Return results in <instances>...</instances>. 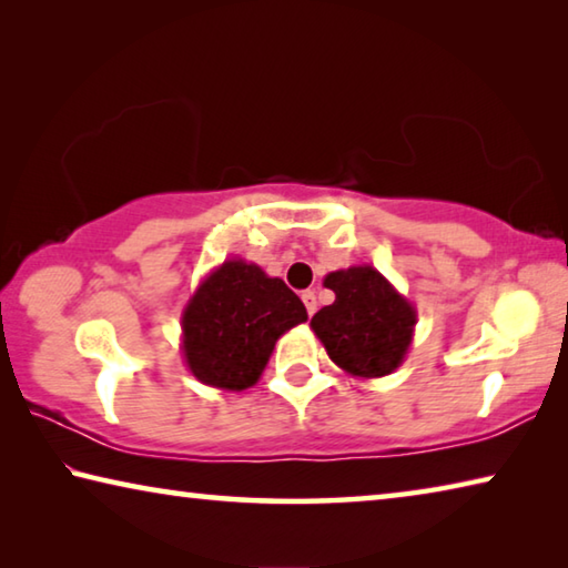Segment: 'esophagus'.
<instances>
[{
  "label": "esophagus",
  "mask_w": 568,
  "mask_h": 568,
  "mask_svg": "<svg viewBox=\"0 0 568 568\" xmlns=\"http://www.w3.org/2000/svg\"><path fill=\"white\" fill-rule=\"evenodd\" d=\"M301 297H303V303H305L307 315H313L315 307H318V301H315V293L313 291H305Z\"/></svg>",
  "instance_id": "obj_1"
}]
</instances>
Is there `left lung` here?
Here are the masks:
<instances>
[{
    "label": "left lung",
    "mask_w": 568,
    "mask_h": 568,
    "mask_svg": "<svg viewBox=\"0 0 568 568\" xmlns=\"http://www.w3.org/2000/svg\"><path fill=\"white\" fill-rule=\"evenodd\" d=\"M335 293L313 315L311 328L331 361L358 378H381L406 358L416 328V307L373 265H353L323 281Z\"/></svg>",
    "instance_id": "obj_1"
}]
</instances>
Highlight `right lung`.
Returning <instances> with one entry per match:
<instances>
[{"label": "right lung", "mask_w": 568, "mask_h": 568, "mask_svg": "<svg viewBox=\"0 0 568 568\" xmlns=\"http://www.w3.org/2000/svg\"><path fill=\"white\" fill-rule=\"evenodd\" d=\"M301 297L255 263L225 261L182 311V355L192 376L223 390H245L263 376L275 341L305 323Z\"/></svg>", "instance_id": "obj_1"}]
</instances>
